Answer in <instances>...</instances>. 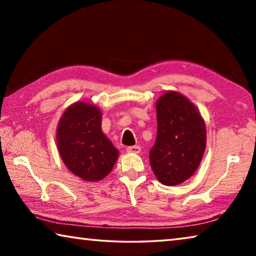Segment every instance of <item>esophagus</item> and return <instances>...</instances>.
<instances>
[{
    "label": "esophagus",
    "instance_id": "obj_1",
    "mask_svg": "<svg viewBox=\"0 0 256 256\" xmlns=\"http://www.w3.org/2000/svg\"><path fill=\"white\" fill-rule=\"evenodd\" d=\"M126 151L128 154H138L141 151V148L138 146H128Z\"/></svg>",
    "mask_w": 256,
    "mask_h": 256
}]
</instances>
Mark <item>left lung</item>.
<instances>
[{
  "mask_svg": "<svg viewBox=\"0 0 256 256\" xmlns=\"http://www.w3.org/2000/svg\"><path fill=\"white\" fill-rule=\"evenodd\" d=\"M157 138L149 151L160 183L174 186L188 180L206 150V124L198 108L180 92H167L156 102Z\"/></svg>",
  "mask_w": 256,
  "mask_h": 256,
  "instance_id": "8db88e82",
  "label": "left lung"
}]
</instances>
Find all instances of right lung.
<instances>
[{
	"label": "right lung",
	"mask_w": 256,
	"mask_h": 256,
	"mask_svg": "<svg viewBox=\"0 0 256 256\" xmlns=\"http://www.w3.org/2000/svg\"><path fill=\"white\" fill-rule=\"evenodd\" d=\"M56 141L68 170L86 182L105 178L118 158V150L102 131V112L92 104L76 102L66 108Z\"/></svg>",
	"instance_id": "right-lung-1"
}]
</instances>
